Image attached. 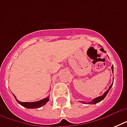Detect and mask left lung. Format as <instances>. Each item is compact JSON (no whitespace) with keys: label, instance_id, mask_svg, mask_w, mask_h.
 <instances>
[{"label":"left lung","instance_id":"8db88e82","mask_svg":"<svg viewBox=\"0 0 127 127\" xmlns=\"http://www.w3.org/2000/svg\"><path fill=\"white\" fill-rule=\"evenodd\" d=\"M100 50L102 52H103V53H106V52L105 51L104 49H103V48H102V47H101V49H100ZM111 70H112V72H113V65L111 66ZM113 86V84L111 85L110 86H109V89L107 90L102 95H101V96H99L97 97H96V98H95L92 101H90V102H89L88 103V104H95V103H98V102H100L101 101H102L103 99L105 97V96L107 95V94H108L109 92V91L110 90V89L111 88V87H112ZM80 102H82L84 103H86V102H84V101H80Z\"/></svg>","mask_w":127,"mask_h":127}]
</instances>
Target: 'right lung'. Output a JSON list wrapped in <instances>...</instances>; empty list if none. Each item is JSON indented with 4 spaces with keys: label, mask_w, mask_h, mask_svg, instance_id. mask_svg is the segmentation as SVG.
<instances>
[{
    "label": "right lung",
    "mask_w": 127,
    "mask_h": 127,
    "mask_svg": "<svg viewBox=\"0 0 127 127\" xmlns=\"http://www.w3.org/2000/svg\"><path fill=\"white\" fill-rule=\"evenodd\" d=\"M14 96L16 100L19 104H20L21 105H22V106L25 107H26L28 109L39 108V107H41L42 106L45 105L49 101V97H47L41 100H39L38 101H35V102H21V101L17 99L14 95Z\"/></svg>",
    "instance_id": "obj_1"
}]
</instances>
